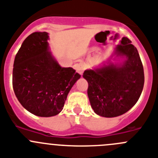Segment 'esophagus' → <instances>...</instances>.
<instances>
[{
	"label": "esophagus",
	"instance_id": "1",
	"mask_svg": "<svg viewBox=\"0 0 158 158\" xmlns=\"http://www.w3.org/2000/svg\"><path fill=\"white\" fill-rule=\"evenodd\" d=\"M74 69L79 72V74L82 75V73H83L84 72V69H85V65H84V64L82 62H79L75 64Z\"/></svg>",
	"mask_w": 158,
	"mask_h": 158
}]
</instances>
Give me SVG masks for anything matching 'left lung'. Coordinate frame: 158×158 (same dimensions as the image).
<instances>
[{
    "mask_svg": "<svg viewBox=\"0 0 158 158\" xmlns=\"http://www.w3.org/2000/svg\"><path fill=\"white\" fill-rule=\"evenodd\" d=\"M122 37L107 61L87 69L83 78L88 82L91 107L101 117L114 118L126 113L139 100L144 85L142 61L136 48Z\"/></svg>",
    "mask_w": 158,
    "mask_h": 158,
    "instance_id": "8db88e82",
    "label": "left lung"
}]
</instances>
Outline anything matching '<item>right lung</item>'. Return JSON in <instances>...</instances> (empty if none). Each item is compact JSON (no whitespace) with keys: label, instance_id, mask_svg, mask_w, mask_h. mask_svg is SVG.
<instances>
[{"label":"right lung","instance_id":"obj_1","mask_svg":"<svg viewBox=\"0 0 158 158\" xmlns=\"http://www.w3.org/2000/svg\"><path fill=\"white\" fill-rule=\"evenodd\" d=\"M48 32H35L23 41L15 57L12 85L18 101L39 117L62 110L67 96L80 75L62 68L50 51Z\"/></svg>","mask_w":158,"mask_h":158}]
</instances>
